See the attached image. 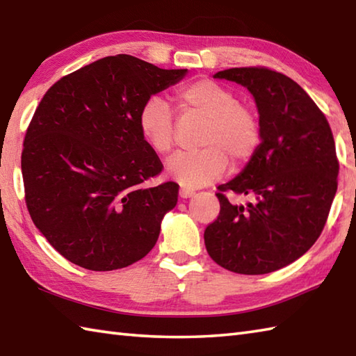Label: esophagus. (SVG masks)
<instances>
[{
  "mask_svg": "<svg viewBox=\"0 0 356 356\" xmlns=\"http://www.w3.org/2000/svg\"><path fill=\"white\" fill-rule=\"evenodd\" d=\"M194 194H195L194 191H191V190H186V188H182V190L179 191V195H180V197H182V199H191Z\"/></svg>",
  "mask_w": 356,
  "mask_h": 356,
  "instance_id": "esophagus-1",
  "label": "esophagus"
}]
</instances>
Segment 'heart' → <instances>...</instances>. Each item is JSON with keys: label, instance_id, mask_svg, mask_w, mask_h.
Here are the masks:
<instances>
[{"label": "heart", "instance_id": "obj_1", "mask_svg": "<svg viewBox=\"0 0 356 356\" xmlns=\"http://www.w3.org/2000/svg\"><path fill=\"white\" fill-rule=\"evenodd\" d=\"M184 110L205 119L197 153H177L166 162V172L184 188H202L220 179L228 159L243 165L252 157L260 140L254 113L241 105L237 95L209 79H197L177 90ZM142 140L157 154L170 153L174 142L172 113L157 96L142 105L138 116Z\"/></svg>", "mask_w": 356, "mask_h": 356}]
</instances>
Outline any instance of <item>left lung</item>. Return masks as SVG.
<instances>
[{
    "label": "left lung",
    "instance_id": "1",
    "mask_svg": "<svg viewBox=\"0 0 356 356\" xmlns=\"http://www.w3.org/2000/svg\"><path fill=\"white\" fill-rule=\"evenodd\" d=\"M214 78L249 90L261 142L245 168L218 186L220 214L205 229V246L231 272L269 274L298 260L320 237L338 186L334 136L311 96L282 73L241 67ZM228 191L254 200L236 206L224 195Z\"/></svg>",
    "mask_w": 356,
    "mask_h": 356
}]
</instances>
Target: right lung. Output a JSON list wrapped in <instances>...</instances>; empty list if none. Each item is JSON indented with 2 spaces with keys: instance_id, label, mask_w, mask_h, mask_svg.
Listing matches in <instances>:
<instances>
[{
  "instance_id": "obj_1",
  "label": "right lung",
  "mask_w": 356,
  "mask_h": 356,
  "mask_svg": "<svg viewBox=\"0 0 356 356\" xmlns=\"http://www.w3.org/2000/svg\"><path fill=\"white\" fill-rule=\"evenodd\" d=\"M186 73L116 55L67 74L44 95L21 156L26 203L36 228L69 261L113 270L154 248L179 188H143L163 165L142 140L138 116Z\"/></svg>"
}]
</instances>
